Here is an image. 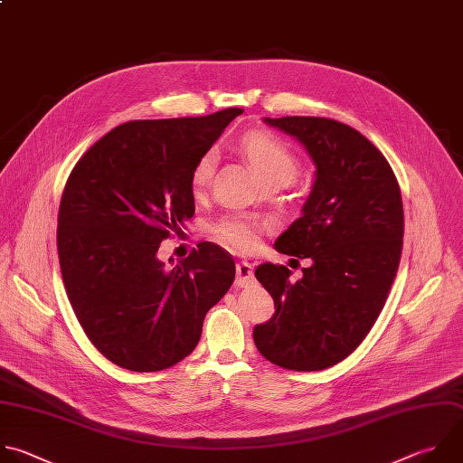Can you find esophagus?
<instances>
[{
	"label": "esophagus",
	"instance_id": "esophagus-1",
	"mask_svg": "<svg viewBox=\"0 0 463 463\" xmlns=\"http://www.w3.org/2000/svg\"><path fill=\"white\" fill-rule=\"evenodd\" d=\"M254 281V272H252V265L249 261H240L236 265V279H234V287L241 288L247 287Z\"/></svg>",
	"mask_w": 463,
	"mask_h": 463
}]
</instances>
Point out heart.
<instances>
[{"instance_id":"b5f03b06","label":"heart","mask_w":463,"mask_h":463,"mask_svg":"<svg viewBox=\"0 0 463 463\" xmlns=\"http://www.w3.org/2000/svg\"><path fill=\"white\" fill-rule=\"evenodd\" d=\"M241 148L263 182L283 180L288 184L296 178L299 171V162L296 158V154L281 139L274 136L250 134L241 141ZM216 167H218L216 150H207L205 154H202V158L196 162L191 176V185L196 194L205 191L211 185ZM261 231H263L261 222L249 216H240V214L222 216L211 225L213 236L220 243H223L225 247L236 252L252 250L260 241Z\"/></svg>"}]
</instances>
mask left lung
Listing matches in <instances>:
<instances>
[{
	"label": "left lung",
	"mask_w": 463,
	"mask_h": 463,
	"mask_svg": "<svg viewBox=\"0 0 463 463\" xmlns=\"http://www.w3.org/2000/svg\"><path fill=\"white\" fill-rule=\"evenodd\" d=\"M265 123L294 136L317 165L301 218L274 243L313 263L298 281L285 265L256 269L276 311L252 338L274 365L322 371L345 360L383 309L403 243L400 185L383 154L345 123L315 116Z\"/></svg>",
	"instance_id": "8db88e82"
}]
</instances>
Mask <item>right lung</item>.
<instances>
[{"instance_id":"obj_1","label":"right lung","mask_w":463,"mask_h":463,"mask_svg":"<svg viewBox=\"0 0 463 463\" xmlns=\"http://www.w3.org/2000/svg\"><path fill=\"white\" fill-rule=\"evenodd\" d=\"M241 112L127 121L67 180L58 213L65 290L92 345L123 369L156 373L189 356L234 281L232 256L211 241L175 267L156 252L194 216V165Z\"/></svg>"}]
</instances>
